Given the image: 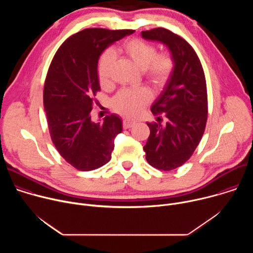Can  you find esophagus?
<instances>
[{"mask_svg": "<svg viewBox=\"0 0 253 253\" xmlns=\"http://www.w3.org/2000/svg\"><path fill=\"white\" fill-rule=\"evenodd\" d=\"M135 121L132 120V119H129V118H126L123 120V127L124 129H128V128H131L135 125Z\"/></svg>", "mask_w": 253, "mask_h": 253, "instance_id": "obj_1", "label": "esophagus"}]
</instances>
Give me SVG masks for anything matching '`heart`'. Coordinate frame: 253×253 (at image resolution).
<instances>
[{
  "instance_id": "obj_1",
  "label": "heart",
  "mask_w": 253,
  "mask_h": 253,
  "mask_svg": "<svg viewBox=\"0 0 253 253\" xmlns=\"http://www.w3.org/2000/svg\"><path fill=\"white\" fill-rule=\"evenodd\" d=\"M120 50L144 71L146 78L155 86L164 85L172 73L174 62L168 53L157 54V49L150 43L139 39H132L125 42ZM115 62V54L108 50L104 52L98 61L97 73L101 85L107 86L111 82V71ZM151 92L145 88L121 90L112 100L113 109L122 115H137L145 105L151 100Z\"/></svg>"
}]
</instances>
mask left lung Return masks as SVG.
I'll return each instance as SVG.
<instances>
[{"label": "left lung", "mask_w": 253, "mask_h": 253, "mask_svg": "<svg viewBox=\"0 0 253 253\" xmlns=\"http://www.w3.org/2000/svg\"><path fill=\"white\" fill-rule=\"evenodd\" d=\"M141 36L165 45L174 62L163 91L151 106L152 113H164L167 122L147 123L150 135L143 147L151 166L169 171L191 157L203 136L207 121L205 76L195 51L180 36L164 28L143 31Z\"/></svg>", "instance_id": "left-lung-1"}]
</instances>
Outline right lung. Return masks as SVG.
Listing matches in <instances>:
<instances>
[{"mask_svg": "<svg viewBox=\"0 0 253 253\" xmlns=\"http://www.w3.org/2000/svg\"><path fill=\"white\" fill-rule=\"evenodd\" d=\"M133 30L90 28L68 38L55 54L44 86V108L54 145L81 171L97 169L111 159L114 140L123 130L117 115L103 123L91 120L94 96L100 91L97 67L101 54Z\"/></svg>", "mask_w": 253, "mask_h": 253, "instance_id": "right-lung-1", "label": "right lung"}]
</instances>
